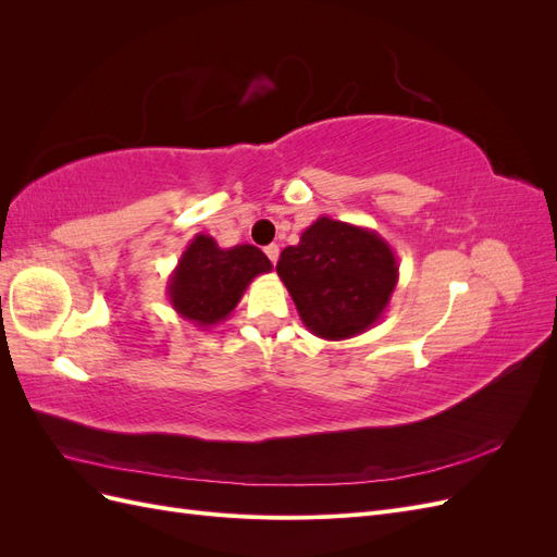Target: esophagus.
I'll list each match as a JSON object with an SVG mask.
<instances>
[{
    "instance_id": "esophagus-1",
    "label": "esophagus",
    "mask_w": 557,
    "mask_h": 557,
    "mask_svg": "<svg viewBox=\"0 0 557 557\" xmlns=\"http://www.w3.org/2000/svg\"><path fill=\"white\" fill-rule=\"evenodd\" d=\"M264 252H267V258L276 264V260H278V246H276V244H269V246L264 248Z\"/></svg>"
}]
</instances>
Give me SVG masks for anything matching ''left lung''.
Returning a JSON list of instances; mask_svg holds the SVG:
<instances>
[{"mask_svg":"<svg viewBox=\"0 0 557 557\" xmlns=\"http://www.w3.org/2000/svg\"><path fill=\"white\" fill-rule=\"evenodd\" d=\"M276 274L305 327L342 342L374 327L399 281L395 250L376 230L320 215L299 244L283 248Z\"/></svg>","mask_w":557,"mask_h":557,"instance_id":"obj_1","label":"left lung"}]
</instances>
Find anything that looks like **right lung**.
Returning a JSON list of instances; mask_svg holds the SVG:
<instances>
[{
  "label": "right lung",
  "instance_id": "right-lung-1",
  "mask_svg": "<svg viewBox=\"0 0 557 557\" xmlns=\"http://www.w3.org/2000/svg\"><path fill=\"white\" fill-rule=\"evenodd\" d=\"M272 269L256 246L221 248L209 234H197L166 281V299L183 320L207 330L227 320L252 278Z\"/></svg>",
  "mask_w": 557,
  "mask_h": 557
}]
</instances>
